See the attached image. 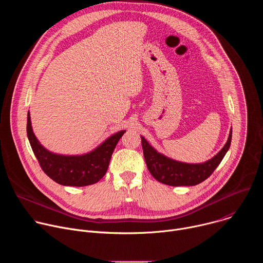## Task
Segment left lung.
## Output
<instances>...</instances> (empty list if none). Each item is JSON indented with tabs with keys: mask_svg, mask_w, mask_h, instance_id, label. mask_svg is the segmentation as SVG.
<instances>
[{
	"mask_svg": "<svg viewBox=\"0 0 263 263\" xmlns=\"http://www.w3.org/2000/svg\"><path fill=\"white\" fill-rule=\"evenodd\" d=\"M232 139V129L228 140L211 159L202 163H186L174 160L155 149L141 136L143 156L148 172L159 182L171 186H194L206 180L218 166L228 152Z\"/></svg>",
	"mask_w": 263,
	"mask_h": 263,
	"instance_id": "8db88e82",
	"label": "left lung"
}]
</instances>
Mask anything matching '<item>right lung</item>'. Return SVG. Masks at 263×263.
I'll use <instances>...</instances> for the list:
<instances>
[{"instance_id":"obj_1","label":"right lung","mask_w":263,"mask_h":263,"mask_svg":"<svg viewBox=\"0 0 263 263\" xmlns=\"http://www.w3.org/2000/svg\"><path fill=\"white\" fill-rule=\"evenodd\" d=\"M126 130H121L105 139L92 151L82 155H62L47 149L36 138L27 117V135L35 157L43 171L63 186H87L100 181L106 174L115 147Z\"/></svg>"}]
</instances>
